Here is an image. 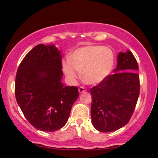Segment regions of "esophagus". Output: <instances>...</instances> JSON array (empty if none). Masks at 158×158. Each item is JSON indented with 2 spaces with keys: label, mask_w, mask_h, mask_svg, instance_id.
Instances as JSON below:
<instances>
[{
  "label": "esophagus",
  "mask_w": 158,
  "mask_h": 158,
  "mask_svg": "<svg viewBox=\"0 0 158 158\" xmlns=\"http://www.w3.org/2000/svg\"><path fill=\"white\" fill-rule=\"evenodd\" d=\"M85 91H86V89H85L84 87H79V93H82V92H85Z\"/></svg>",
  "instance_id": "34e87169"
}]
</instances>
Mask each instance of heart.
I'll return each mask as SVG.
<instances>
[{
	"instance_id": "b5f03b06",
	"label": "heart",
	"mask_w": 158,
	"mask_h": 158,
	"mask_svg": "<svg viewBox=\"0 0 158 158\" xmlns=\"http://www.w3.org/2000/svg\"><path fill=\"white\" fill-rule=\"evenodd\" d=\"M114 54L109 47L85 46L76 49L63 62V70L71 81L79 77L89 85H97L110 76L114 69Z\"/></svg>"
}]
</instances>
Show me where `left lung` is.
I'll return each instance as SVG.
<instances>
[{
    "instance_id": "left-lung-1",
    "label": "left lung",
    "mask_w": 158,
    "mask_h": 158,
    "mask_svg": "<svg viewBox=\"0 0 158 158\" xmlns=\"http://www.w3.org/2000/svg\"><path fill=\"white\" fill-rule=\"evenodd\" d=\"M137 70L138 63L132 52H120L114 73L90 89L91 118L95 129L102 132L114 131L129 122L140 92Z\"/></svg>"
}]
</instances>
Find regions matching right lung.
I'll return each instance as SVG.
<instances>
[{"label":"right lung","mask_w":158,"mask_h":158,"mask_svg":"<svg viewBox=\"0 0 158 158\" xmlns=\"http://www.w3.org/2000/svg\"><path fill=\"white\" fill-rule=\"evenodd\" d=\"M60 50L39 44L25 56L17 72L15 96L28 122L42 131H55L67 122L79 97L76 86L62 82Z\"/></svg>","instance_id":"right-lung-1"}]
</instances>
